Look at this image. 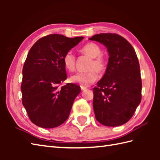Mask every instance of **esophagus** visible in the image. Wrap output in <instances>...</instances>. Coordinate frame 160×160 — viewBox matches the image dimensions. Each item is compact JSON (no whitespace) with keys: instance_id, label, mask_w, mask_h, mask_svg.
<instances>
[{"instance_id":"1","label":"esophagus","mask_w":160,"mask_h":160,"mask_svg":"<svg viewBox=\"0 0 160 160\" xmlns=\"http://www.w3.org/2000/svg\"><path fill=\"white\" fill-rule=\"evenodd\" d=\"M80 88H81V90H82V91H84L87 89L86 87H83V86H80Z\"/></svg>"}]
</instances>
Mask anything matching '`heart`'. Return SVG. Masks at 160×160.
I'll return each mask as SVG.
<instances>
[{
    "label": "heart",
    "mask_w": 160,
    "mask_h": 160,
    "mask_svg": "<svg viewBox=\"0 0 160 160\" xmlns=\"http://www.w3.org/2000/svg\"><path fill=\"white\" fill-rule=\"evenodd\" d=\"M80 52L84 55L91 58L86 72L77 73L70 78L71 82L79 84L81 86L87 87L94 82L98 77V73H104L107 68V62L105 58L102 55L100 47L94 42L85 44ZM76 58L72 52L69 51L63 56L64 66L69 71H73L76 69Z\"/></svg>",
    "instance_id": "heart-1"
}]
</instances>
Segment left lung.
I'll list each match as a JSON object with an SVG mask.
<instances>
[{"instance_id": "1", "label": "left lung", "mask_w": 160, "mask_h": 160, "mask_svg": "<svg viewBox=\"0 0 160 160\" xmlns=\"http://www.w3.org/2000/svg\"><path fill=\"white\" fill-rule=\"evenodd\" d=\"M107 47L108 62L104 76L93 88L96 120L107 127L124 124L133 115L142 99V80L133 47L116 33H100L89 38Z\"/></svg>"}]
</instances>
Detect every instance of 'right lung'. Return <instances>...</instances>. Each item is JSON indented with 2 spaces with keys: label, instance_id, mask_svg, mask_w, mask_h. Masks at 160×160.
Wrapping results in <instances>:
<instances>
[{
  "label": "right lung",
  "instance_id": "1",
  "mask_svg": "<svg viewBox=\"0 0 160 160\" xmlns=\"http://www.w3.org/2000/svg\"><path fill=\"white\" fill-rule=\"evenodd\" d=\"M84 37L70 38L50 34L35 42L22 69V102L28 116L38 127L52 128L67 120L80 87L68 83L63 56Z\"/></svg>",
  "mask_w": 160,
  "mask_h": 160
}]
</instances>
